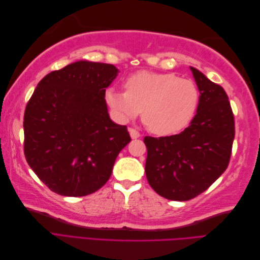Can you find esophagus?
Here are the masks:
<instances>
[{"instance_id": "esophagus-1", "label": "esophagus", "mask_w": 260, "mask_h": 260, "mask_svg": "<svg viewBox=\"0 0 260 260\" xmlns=\"http://www.w3.org/2000/svg\"><path fill=\"white\" fill-rule=\"evenodd\" d=\"M128 130H129V133H130V137H131L132 139H138V138L141 137V133H140L138 130L133 129V128H129Z\"/></svg>"}]
</instances>
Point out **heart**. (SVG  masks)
Instances as JSON below:
<instances>
[{
	"instance_id": "1",
	"label": "heart",
	"mask_w": 260,
	"mask_h": 260,
	"mask_svg": "<svg viewBox=\"0 0 260 260\" xmlns=\"http://www.w3.org/2000/svg\"><path fill=\"white\" fill-rule=\"evenodd\" d=\"M125 91L106 89L105 101L120 121L137 117L142 111L147 129L157 136H168L185 128L198 111L200 92L195 83L175 74L139 72L124 82Z\"/></svg>"
}]
</instances>
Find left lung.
<instances>
[{"label":"left lung","instance_id":"1","mask_svg":"<svg viewBox=\"0 0 260 260\" xmlns=\"http://www.w3.org/2000/svg\"><path fill=\"white\" fill-rule=\"evenodd\" d=\"M200 103L190 125L179 135L145 137V174L162 198L188 201L206 191L225 171L235 135L234 116L222 86L190 67Z\"/></svg>","mask_w":260,"mask_h":260}]
</instances>
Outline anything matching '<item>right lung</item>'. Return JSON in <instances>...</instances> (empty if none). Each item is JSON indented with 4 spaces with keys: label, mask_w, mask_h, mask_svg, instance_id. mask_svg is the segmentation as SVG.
Segmentation results:
<instances>
[{
    "label": "right lung",
    "mask_w": 260,
    "mask_h": 260,
    "mask_svg": "<svg viewBox=\"0 0 260 260\" xmlns=\"http://www.w3.org/2000/svg\"><path fill=\"white\" fill-rule=\"evenodd\" d=\"M117 74L112 64L76 61L46 75L27 103L26 160L54 193L79 198L100 190L131 141L107 111L105 91Z\"/></svg>",
    "instance_id": "right-lung-1"
}]
</instances>
